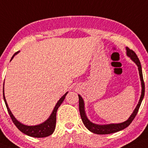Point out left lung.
I'll return each mask as SVG.
<instances>
[{
	"mask_svg": "<svg viewBox=\"0 0 148 148\" xmlns=\"http://www.w3.org/2000/svg\"><path fill=\"white\" fill-rule=\"evenodd\" d=\"M126 55L127 56H128L131 60L136 64V65L137 66L138 70V73H139L140 76V79H141V97H140L139 101H138V104L136 105V106L134 109L132 114L130 116L126 121L124 122H122V123H110V124H105V125H99L97 124V123H94L92 122H91L90 120L88 119L87 117L86 114L85 112V106H84V101L82 99L80 95H78L79 97V113L80 116H81L82 120L83 123L84 124L85 127L90 132L97 134H112V133H114L119 131L123 130L125 127H127L129 125L132 123L134 117H135L136 114H137L138 109H139L140 106L142 102L144 97V95H145V84L143 82V73H142V68L141 62H140L139 60L136 56L135 53L132 50H131L126 47Z\"/></svg>",
	"mask_w": 148,
	"mask_h": 148,
	"instance_id": "left-lung-1",
	"label": "left lung"
}]
</instances>
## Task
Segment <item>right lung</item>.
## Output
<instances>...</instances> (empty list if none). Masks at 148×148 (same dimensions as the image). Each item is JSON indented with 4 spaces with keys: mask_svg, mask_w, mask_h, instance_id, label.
<instances>
[{
    "mask_svg": "<svg viewBox=\"0 0 148 148\" xmlns=\"http://www.w3.org/2000/svg\"><path fill=\"white\" fill-rule=\"evenodd\" d=\"M18 53H19V51L15 53L14 54V56H12L11 60H12L13 58H14V56H15L16 55H17ZM68 92H66V93L58 100L56 105L55 106L51 114V115L49 116V117L47 119L46 121H44L43 123H40V124L36 125H27L23 124V123L18 121L16 119L15 116L13 115L10 108L8 107V104H7V103L6 99H5L4 93V87H3V99H4L7 109V110H8L10 116H11V118H12V121L14 122V123L15 124L16 126L18 127V130L21 131V132L24 133V134H27V135L29 136H32V137L35 138H42L46 137V136H49V135H51V134H52L53 133L56 125V113H57L58 108L60 106V105L62 104V103L64 100L65 97Z\"/></svg>",
    "mask_w": 148,
    "mask_h": 148,
    "instance_id": "add662e5",
    "label": "right lung"
}]
</instances>
